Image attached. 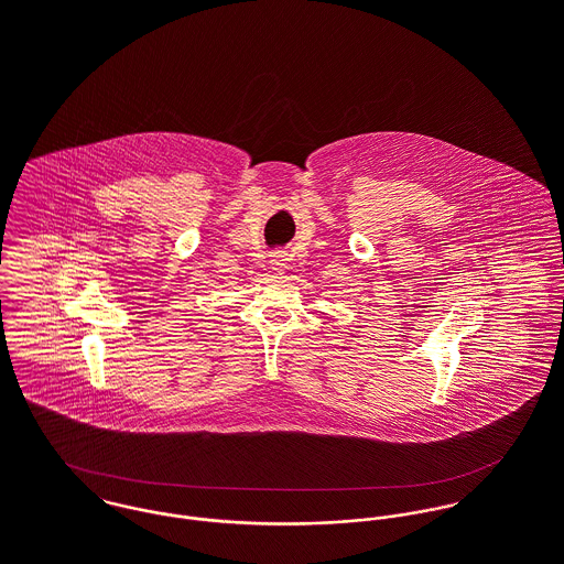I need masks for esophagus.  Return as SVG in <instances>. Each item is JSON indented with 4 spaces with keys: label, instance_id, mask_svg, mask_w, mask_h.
I'll return each instance as SVG.
<instances>
[{
    "label": "esophagus",
    "instance_id": "obj_1",
    "mask_svg": "<svg viewBox=\"0 0 564 564\" xmlns=\"http://www.w3.org/2000/svg\"><path fill=\"white\" fill-rule=\"evenodd\" d=\"M286 260H289V258H286L284 253H273V256H271V267H273L275 271H284V269L289 267Z\"/></svg>",
    "mask_w": 564,
    "mask_h": 564
}]
</instances>
